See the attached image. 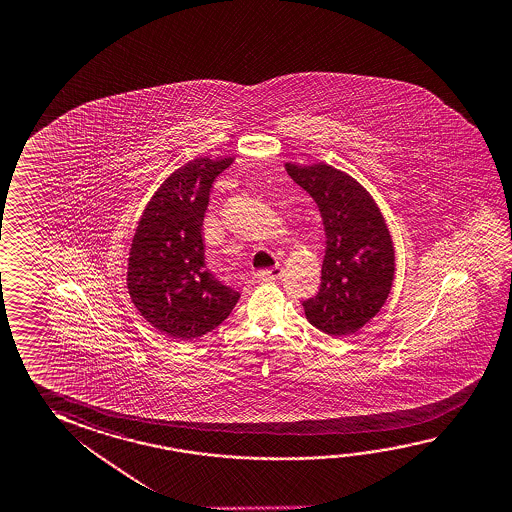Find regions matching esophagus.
Returning <instances> with one entry per match:
<instances>
[{"mask_svg":"<svg viewBox=\"0 0 512 512\" xmlns=\"http://www.w3.org/2000/svg\"><path fill=\"white\" fill-rule=\"evenodd\" d=\"M282 277V268L262 269L259 271V278L262 282H275Z\"/></svg>","mask_w":512,"mask_h":512,"instance_id":"1","label":"esophagus"}]
</instances>
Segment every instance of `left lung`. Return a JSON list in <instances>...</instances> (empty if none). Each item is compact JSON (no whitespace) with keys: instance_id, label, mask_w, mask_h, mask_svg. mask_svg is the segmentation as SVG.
<instances>
[{"instance_id":"1","label":"left lung","mask_w":512,"mask_h":512,"mask_svg":"<svg viewBox=\"0 0 512 512\" xmlns=\"http://www.w3.org/2000/svg\"><path fill=\"white\" fill-rule=\"evenodd\" d=\"M296 184L318 203L327 248L316 296L302 302L310 325L348 336L375 318L389 296L394 250L382 214L352 176L316 164H285Z\"/></svg>"}]
</instances>
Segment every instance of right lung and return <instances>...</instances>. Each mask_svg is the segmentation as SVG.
Returning <instances> with one entry per match:
<instances>
[{"mask_svg": "<svg viewBox=\"0 0 512 512\" xmlns=\"http://www.w3.org/2000/svg\"><path fill=\"white\" fill-rule=\"evenodd\" d=\"M232 159L176 169L144 210L128 259V293L146 321L176 341L219 327L241 294L205 266L203 218L212 184Z\"/></svg>", "mask_w": 512, "mask_h": 512, "instance_id": "right-lung-1", "label": "right lung"}]
</instances>
